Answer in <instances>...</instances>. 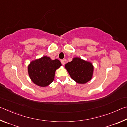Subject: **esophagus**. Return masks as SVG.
<instances>
[{"label": "esophagus", "mask_w": 127, "mask_h": 127, "mask_svg": "<svg viewBox=\"0 0 127 127\" xmlns=\"http://www.w3.org/2000/svg\"><path fill=\"white\" fill-rule=\"evenodd\" d=\"M65 61H66V60L65 59V60H61V64H62V65H65Z\"/></svg>", "instance_id": "1"}]
</instances>
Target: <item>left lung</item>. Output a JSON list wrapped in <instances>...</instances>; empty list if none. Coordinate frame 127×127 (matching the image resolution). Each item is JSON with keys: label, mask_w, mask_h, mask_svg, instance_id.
<instances>
[{"label": "left lung", "mask_w": 127, "mask_h": 127, "mask_svg": "<svg viewBox=\"0 0 127 127\" xmlns=\"http://www.w3.org/2000/svg\"><path fill=\"white\" fill-rule=\"evenodd\" d=\"M65 68L71 79L78 84H86L93 78L94 72L93 64L80 57L73 58L71 61L65 64Z\"/></svg>", "instance_id": "1"}]
</instances>
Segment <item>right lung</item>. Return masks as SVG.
<instances>
[{
  "instance_id": "right-lung-1",
  "label": "right lung",
  "mask_w": 127,
  "mask_h": 127,
  "mask_svg": "<svg viewBox=\"0 0 127 127\" xmlns=\"http://www.w3.org/2000/svg\"><path fill=\"white\" fill-rule=\"evenodd\" d=\"M61 65L59 60H52L44 56L30 62L28 66L29 76L35 85L46 87L54 80L56 70Z\"/></svg>"
}]
</instances>
